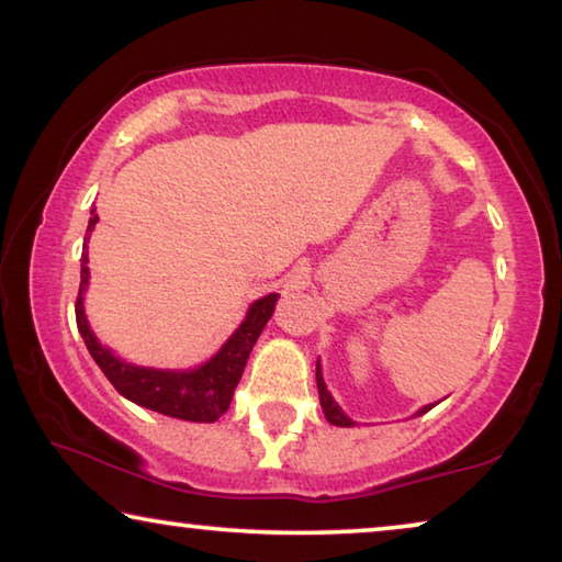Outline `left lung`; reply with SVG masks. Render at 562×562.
I'll list each match as a JSON object with an SVG mask.
<instances>
[{
	"instance_id": "left-lung-1",
	"label": "left lung",
	"mask_w": 562,
	"mask_h": 562,
	"mask_svg": "<svg viewBox=\"0 0 562 562\" xmlns=\"http://www.w3.org/2000/svg\"><path fill=\"white\" fill-rule=\"evenodd\" d=\"M317 389H319V404H322V412H325L327 422H329V424H335V426H355V422H351L349 416H345V412H341V408L337 406L335 398H331V394L327 392V386H325V382H322V374H319V364H317ZM431 406H434V404H431ZM431 406H424L422 412H418V414H426V412H429ZM418 414H416V416H418Z\"/></svg>"
}]
</instances>
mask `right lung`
Instances as JSON below:
<instances>
[{
	"instance_id": "1",
	"label": "right lung",
	"mask_w": 562,
	"mask_h": 562,
	"mask_svg": "<svg viewBox=\"0 0 562 562\" xmlns=\"http://www.w3.org/2000/svg\"><path fill=\"white\" fill-rule=\"evenodd\" d=\"M99 223L97 211H91L89 217V231ZM89 240V235L83 237ZM89 250L83 245L81 252V288L79 297H76V327H79L83 341H87L89 355L101 367V372L106 374L109 382L121 396L131 398L133 404L146 406L150 412L186 418V422H201L213 424L221 418L227 406L233 402L235 386L240 382L245 372L247 357L258 341L260 331L268 325V319L274 312V302L278 294H268V297L258 300L247 312L240 329L225 341L223 349L207 361V364L193 369V372H164V369H146V367H133L126 364L111 355L106 347L99 345V339L93 337L89 329L87 315H83V290L89 282Z\"/></svg>"
}]
</instances>
